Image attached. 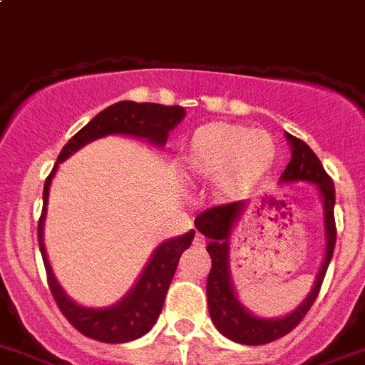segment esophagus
I'll list each match as a JSON object with an SVG mask.
<instances>
[{"mask_svg":"<svg viewBox=\"0 0 365 365\" xmlns=\"http://www.w3.org/2000/svg\"><path fill=\"white\" fill-rule=\"evenodd\" d=\"M192 245H196V247H205V236L196 232L195 240H192Z\"/></svg>","mask_w":365,"mask_h":365,"instance_id":"1","label":"esophagus"}]
</instances>
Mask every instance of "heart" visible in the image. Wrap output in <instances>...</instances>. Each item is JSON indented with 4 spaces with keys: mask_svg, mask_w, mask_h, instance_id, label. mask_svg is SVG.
Returning <instances> with one entry per match:
<instances>
[{
    "mask_svg": "<svg viewBox=\"0 0 365 365\" xmlns=\"http://www.w3.org/2000/svg\"><path fill=\"white\" fill-rule=\"evenodd\" d=\"M180 162L192 178L215 180L223 198H242L269 175L277 162V145L265 130L212 121L190 134Z\"/></svg>",
    "mask_w": 365,
    "mask_h": 365,
    "instance_id": "1",
    "label": "heart"
}]
</instances>
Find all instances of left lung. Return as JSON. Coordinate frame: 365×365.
Wrapping results in <instances>:
<instances>
[{
  "label": "left lung",
  "mask_w": 365,
  "mask_h": 365,
  "mask_svg": "<svg viewBox=\"0 0 365 365\" xmlns=\"http://www.w3.org/2000/svg\"><path fill=\"white\" fill-rule=\"evenodd\" d=\"M289 145H291V162L287 163L282 173L280 182L297 183L305 182L317 185L324 205V227H326V255L320 265L311 293L298 305L293 313L284 318H260L249 313L244 305L240 304L235 293L229 271V242H231L232 227L236 225L247 203L232 202L225 205H216L212 209L200 212L195 220V225L203 236L209 238L207 252L211 256L212 267L207 277V302H209V313L216 329L227 336L229 340L245 346H262L272 340L285 336L289 331L302 322L307 314L311 305L320 293L322 282L326 277L329 262L333 258L334 244H336V225H334V183L327 175L317 154L305 142L294 138L293 134H285Z\"/></svg>",
  "instance_id": "left-lung-1"
}]
</instances>
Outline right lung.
Returning <instances> with one entry per match:
<instances>
[{"label": "right lung", "mask_w": 365, "mask_h": 365, "mask_svg": "<svg viewBox=\"0 0 365 365\" xmlns=\"http://www.w3.org/2000/svg\"><path fill=\"white\" fill-rule=\"evenodd\" d=\"M183 116H185V109L180 105L167 107V105L160 103L118 101L101 110L65 143L58 156V162L54 163V169L45 180L43 211H41L38 223V242L39 251L43 256L45 271H47L48 287H51L52 297L63 317L81 334L93 338V340L107 344H123L136 340V338L143 336L147 331H150V327L156 324L160 313H162L167 289L175 277L180 256L190 245L195 238V231L185 232L178 238L167 240L162 245H158L150 256L149 264L143 269L142 277L138 278L133 291L125 298H121L116 305H110L105 309H91V307L78 305L76 302H72L67 297V293L56 280L43 244V223L45 215H47L48 187H51L52 176H54L58 165L67 160L72 153L81 149L85 143L109 136V134H129V136L145 138L154 145L163 147L167 136H169V130L175 129L183 120Z\"/></svg>", "instance_id": "right-lung-1"}]
</instances>
